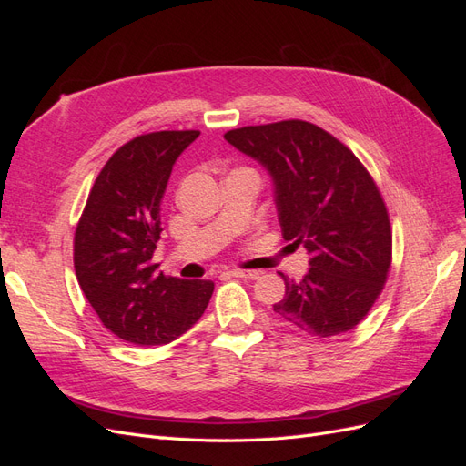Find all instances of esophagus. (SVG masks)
<instances>
[{
  "label": "esophagus",
  "mask_w": 466,
  "mask_h": 466,
  "mask_svg": "<svg viewBox=\"0 0 466 466\" xmlns=\"http://www.w3.org/2000/svg\"><path fill=\"white\" fill-rule=\"evenodd\" d=\"M231 276H233V278L255 279V278H258V276H260V272H257V270H233V272H231Z\"/></svg>",
  "instance_id": "1"
}]
</instances>
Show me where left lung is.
Returning <instances> with one entry per match:
<instances>
[{
    "label": "left lung",
    "instance_id": "left-lung-1",
    "mask_svg": "<svg viewBox=\"0 0 466 466\" xmlns=\"http://www.w3.org/2000/svg\"><path fill=\"white\" fill-rule=\"evenodd\" d=\"M223 137L270 171L284 238L307 248L311 268L301 281L281 274L286 298L274 311L317 338L356 329L392 262L389 211L368 168L305 120L245 126Z\"/></svg>",
    "mask_w": 466,
    "mask_h": 466
}]
</instances>
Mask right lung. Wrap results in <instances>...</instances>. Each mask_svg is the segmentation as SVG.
Here are the masks:
<instances>
[{
    "label": "right lung",
    "mask_w": 466,
    "mask_h": 466,
    "mask_svg": "<svg viewBox=\"0 0 466 466\" xmlns=\"http://www.w3.org/2000/svg\"><path fill=\"white\" fill-rule=\"evenodd\" d=\"M198 130L136 136L105 163L74 235L79 286L105 327L136 346L177 340L198 320L214 281L159 272L161 200L173 165Z\"/></svg>",
    "instance_id": "1"
}]
</instances>
